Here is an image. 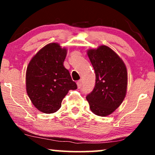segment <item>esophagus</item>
Returning <instances> with one entry per match:
<instances>
[{"instance_id": "34e87169", "label": "esophagus", "mask_w": 155, "mask_h": 155, "mask_svg": "<svg viewBox=\"0 0 155 155\" xmlns=\"http://www.w3.org/2000/svg\"><path fill=\"white\" fill-rule=\"evenodd\" d=\"M82 80H80L79 81L77 82V85H78V88H80L82 87Z\"/></svg>"}]
</instances>
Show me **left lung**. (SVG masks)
Masks as SVG:
<instances>
[{
    "label": "left lung",
    "mask_w": 155,
    "mask_h": 155,
    "mask_svg": "<svg viewBox=\"0 0 155 155\" xmlns=\"http://www.w3.org/2000/svg\"><path fill=\"white\" fill-rule=\"evenodd\" d=\"M94 68L96 82L86 99L93 113L107 116L113 113L124 101L128 84V73L122 59L107 46L87 51Z\"/></svg>",
    "instance_id": "obj_1"
}]
</instances>
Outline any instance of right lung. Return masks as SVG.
<instances>
[{
    "mask_svg": "<svg viewBox=\"0 0 155 155\" xmlns=\"http://www.w3.org/2000/svg\"><path fill=\"white\" fill-rule=\"evenodd\" d=\"M66 54V48L58 44H48L37 53L27 66V93L33 105L43 113L58 111L68 91L78 88L63 65Z\"/></svg>",
    "mask_w": 155,
    "mask_h": 155,
    "instance_id": "obj_1",
    "label": "right lung"
}]
</instances>
